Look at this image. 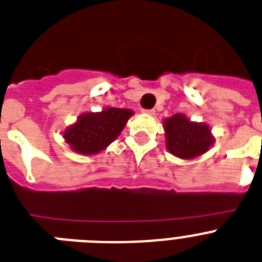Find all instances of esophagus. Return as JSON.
<instances>
[{
    "label": "esophagus",
    "mask_w": 262,
    "mask_h": 262,
    "mask_svg": "<svg viewBox=\"0 0 262 262\" xmlns=\"http://www.w3.org/2000/svg\"><path fill=\"white\" fill-rule=\"evenodd\" d=\"M142 113L146 114V115H154V114H155V110H147V108H144V110H142Z\"/></svg>",
    "instance_id": "1"
}]
</instances>
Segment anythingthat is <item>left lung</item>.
Returning a JSON list of instances; mask_svg holds the SVG:
<instances>
[{"instance_id":"1","label":"left lung","mask_w":262,"mask_h":262,"mask_svg":"<svg viewBox=\"0 0 262 262\" xmlns=\"http://www.w3.org/2000/svg\"><path fill=\"white\" fill-rule=\"evenodd\" d=\"M164 128L167 148L178 158H196L208 151L213 143L207 124L191 122L183 114H175L165 119Z\"/></svg>"}]
</instances>
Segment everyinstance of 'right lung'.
<instances>
[{
  "instance_id": "add662e5",
  "label": "right lung",
  "mask_w": 262,
  "mask_h": 262,
  "mask_svg": "<svg viewBox=\"0 0 262 262\" xmlns=\"http://www.w3.org/2000/svg\"><path fill=\"white\" fill-rule=\"evenodd\" d=\"M131 115V110L115 107L103 110L102 113L83 114L75 124L64 131L63 138L74 151L93 155L118 138Z\"/></svg>"
}]
</instances>
